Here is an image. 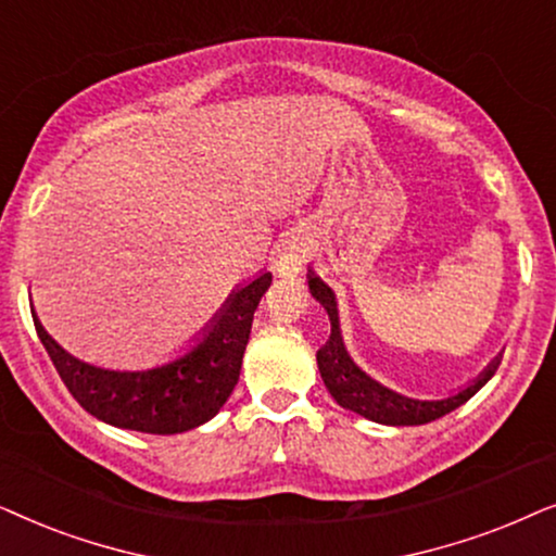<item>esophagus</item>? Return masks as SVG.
Here are the masks:
<instances>
[{
    "mask_svg": "<svg viewBox=\"0 0 556 556\" xmlns=\"http://www.w3.org/2000/svg\"><path fill=\"white\" fill-rule=\"evenodd\" d=\"M302 256H305V254H302L298 247H285L277 256L279 274H287V277L298 274L302 269Z\"/></svg>",
    "mask_w": 556,
    "mask_h": 556,
    "instance_id": "obj_1",
    "label": "esophagus"
}]
</instances>
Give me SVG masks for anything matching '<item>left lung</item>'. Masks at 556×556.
I'll return each mask as SVG.
<instances>
[{
  "mask_svg": "<svg viewBox=\"0 0 556 556\" xmlns=\"http://www.w3.org/2000/svg\"><path fill=\"white\" fill-rule=\"evenodd\" d=\"M309 292H313V298L328 309L332 325L328 343L317 351V368H320V376L332 399H336L340 406H345V409L361 414V417L379 421V425L396 427L427 425V421L445 417V414L468 402L470 396H476L478 391L491 381V376L498 371L501 361H493V364L480 374V379L472 381L468 389L457 391L455 396L438 399V402H419V399L396 394V391L381 387L379 381H374L371 376L364 374L353 364V358L348 355L343 345V338H340L336 294H332L330 287L325 285L320 277H315V274H309Z\"/></svg>",
  "mask_w": 556,
  "mask_h": 556,
  "instance_id": "1",
  "label": "left lung"
}]
</instances>
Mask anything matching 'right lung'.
<instances>
[{"label": "right lung", "mask_w": 556, "mask_h": 556, "mask_svg": "<svg viewBox=\"0 0 556 556\" xmlns=\"http://www.w3.org/2000/svg\"><path fill=\"white\" fill-rule=\"evenodd\" d=\"M271 274L231 294L224 313L201 343L173 364L152 371H106L65 353L33 315L55 371L73 399L106 425L147 434H175L216 417L239 381L251 323L258 300L269 290Z\"/></svg>", "instance_id": "1"}]
</instances>
